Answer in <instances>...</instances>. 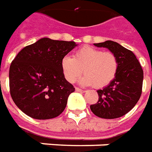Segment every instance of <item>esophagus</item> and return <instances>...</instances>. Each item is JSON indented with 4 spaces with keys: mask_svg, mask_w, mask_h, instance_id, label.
<instances>
[{
    "mask_svg": "<svg viewBox=\"0 0 152 152\" xmlns=\"http://www.w3.org/2000/svg\"><path fill=\"white\" fill-rule=\"evenodd\" d=\"M76 91H77V92H81V93H85V92H86V91H85L84 89H79V88H76Z\"/></svg>",
    "mask_w": 152,
    "mask_h": 152,
    "instance_id": "esophagus-1",
    "label": "esophagus"
}]
</instances>
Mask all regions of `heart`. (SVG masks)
Returning <instances> with one entry per match:
<instances>
[{
  "mask_svg": "<svg viewBox=\"0 0 152 152\" xmlns=\"http://www.w3.org/2000/svg\"><path fill=\"white\" fill-rule=\"evenodd\" d=\"M117 57L112 52L91 46L77 50L73 58L65 56L61 61V68L65 79L73 83L83 73L86 75L80 80L83 86L103 88L114 80L118 70Z\"/></svg>",
  "mask_w": 152,
  "mask_h": 152,
  "instance_id": "obj_1",
  "label": "heart"
}]
</instances>
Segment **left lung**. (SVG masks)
<instances>
[{
	"instance_id": "1",
	"label": "left lung",
	"mask_w": 152,
	"mask_h": 152,
	"mask_svg": "<svg viewBox=\"0 0 152 152\" xmlns=\"http://www.w3.org/2000/svg\"><path fill=\"white\" fill-rule=\"evenodd\" d=\"M107 48L117 57L118 70L114 80L108 86L99 89V101L90 109L100 118L115 119L134 108L142 94L143 71L134 53L112 40L94 44Z\"/></svg>"
}]
</instances>
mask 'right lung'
<instances>
[{
  "label": "right lung",
  "instance_id": "add662e5",
  "mask_svg": "<svg viewBox=\"0 0 152 152\" xmlns=\"http://www.w3.org/2000/svg\"><path fill=\"white\" fill-rule=\"evenodd\" d=\"M78 45L41 38L24 47L11 63L10 95L16 106L37 120L58 116L75 88L63 76L61 61Z\"/></svg>",
  "mask_w": 152,
  "mask_h": 152
}]
</instances>
